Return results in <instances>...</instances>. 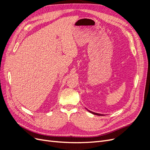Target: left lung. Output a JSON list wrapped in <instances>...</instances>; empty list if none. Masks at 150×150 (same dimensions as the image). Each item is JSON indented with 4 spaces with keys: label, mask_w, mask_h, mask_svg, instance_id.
Segmentation results:
<instances>
[{
    "label": "left lung",
    "mask_w": 150,
    "mask_h": 150,
    "mask_svg": "<svg viewBox=\"0 0 150 150\" xmlns=\"http://www.w3.org/2000/svg\"><path fill=\"white\" fill-rule=\"evenodd\" d=\"M88 110L89 112H90L91 113H92V114H93V115H98V116H103V115H101V114H98V113L92 112V111H89V110Z\"/></svg>",
    "instance_id": "1"
}]
</instances>
